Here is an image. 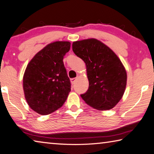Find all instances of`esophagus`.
I'll list each match as a JSON object with an SVG mask.
<instances>
[{"instance_id": "34e87169", "label": "esophagus", "mask_w": 154, "mask_h": 154, "mask_svg": "<svg viewBox=\"0 0 154 154\" xmlns=\"http://www.w3.org/2000/svg\"><path fill=\"white\" fill-rule=\"evenodd\" d=\"M75 80V79H71V82H72V85H73V84H74Z\"/></svg>"}]
</instances>
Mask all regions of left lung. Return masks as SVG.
Returning <instances> with one entry per match:
<instances>
[{"label": "left lung", "instance_id": "8db88e82", "mask_svg": "<svg viewBox=\"0 0 154 154\" xmlns=\"http://www.w3.org/2000/svg\"><path fill=\"white\" fill-rule=\"evenodd\" d=\"M72 50L86 64L89 86L83 100L99 110H110L124 94L127 72L117 55L100 40L89 38L74 42Z\"/></svg>", "mask_w": 154, "mask_h": 154}]
</instances>
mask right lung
Segmentation results:
<instances>
[{"label": "right lung", "instance_id": "obj_1", "mask_svg": "<svg viewBox=\"0 0 154 154\" xmlns=\"http://www.w3.org/2000/svg\"><path fill=\"white\" fill-rule=\"evenodd\" d=\"M71 43L57 41L48 44L28 63L23 89L28 105L46 115L62 106L71 91V83L63 60Z\"/></svg>", "mask_w": 154, "mask_h": 154}]
</instances>
